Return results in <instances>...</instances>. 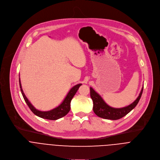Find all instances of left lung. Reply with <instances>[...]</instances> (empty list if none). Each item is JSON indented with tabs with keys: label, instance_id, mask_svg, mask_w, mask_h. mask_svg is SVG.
<instances>
[{
	"label": "left lung",
	"instance_id": "left-lung-1",
	"mask_svg": "<svg viewBox=\"0 0 160 160\" xmlns=\"http://www.w3.org/2000/svg\"><path fill=\"white\" fill-rule=\"evenodd\" d=\"M142 91L143 87L138 98L130 105L122 108H114L108 106L101 96L98 94L92 87H90V98L93 101L94 112L97 116L102 118L112 120L120 119L127 115L138 104L141 98Z\"/></svg>",
	"mask_w": 160,
	"mask_h": 160
}]
</instances>
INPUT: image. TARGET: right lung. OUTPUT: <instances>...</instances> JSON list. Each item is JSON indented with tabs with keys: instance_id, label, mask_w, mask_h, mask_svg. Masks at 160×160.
<instances>
[{
	"instance_id": "1",
	"label": "right lung",
	"mask_w": 160,
	"mask_h": 160,
	"mask_svg": "<svg viewBox=\"0 0 160 160\" xmlns=\"http://www.w3.org/2000/svg\"><path fill=\"white\" fill-rule=\"evenodd\" d=\"M19 86H20V88H21L22 97H23L26 103L27 104V105L28 106V107L30 108L31 111L37 117H39L43 119L51 120H56L59 119L67 115L68 112H69L70 110L71 101L73 99L75 94H76V92H77V90L79 88V87L82 85L81 83H79V84H77V85H75L74 87H73L71 88V90L69 91V92H68V94H67V96H66L65 99L62 102V103L58 107H56L50 111H39V110L37 109L30 103V102L28 101V99L25 95V94L23 92V90H22V89L19 78Z\"/></svg>"
}]
</instances>
